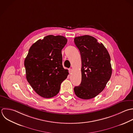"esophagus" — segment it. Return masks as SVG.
I'll return each mask as SVG.
<instances>
[{
  "mask_svg": "<svg viewBox=\"0 0 133 133\" xmlns=\"http://www.w3.org/2000/svg\"><path fill=\"white\" fill-rule=\"evenodd\" d=\"M72 72V69H69V74H71V72Z\"/></svg>",
  "mask_w": 133,
  "mask_h": 133,
  "instance_id": "esophagus-1",
  "label": "esophagus"
}]
</instances>
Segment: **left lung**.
<instances>
[{"label": "left lung", "mask_w": 133, "mask_h": 133, "mask_svg": "<svg viewBox=\"0 0 133 133\" xmlns=\"http://www.w3.org/2000/svg\"><path fill=\"white\" fill-rule=\"evenodd\" d=\"M74 42L81 57L82 80L74 88L77 97L90 99L105 89L112 74L110 55L102 43L94 37L84 35L75 37Z\"/></svg>", "instance_id": "obj_1"}]
</instances>
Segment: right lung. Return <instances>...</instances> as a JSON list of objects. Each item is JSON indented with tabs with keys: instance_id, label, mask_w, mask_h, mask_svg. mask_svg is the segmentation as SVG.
Here are the masks:
<instances>
[{
	"instance_id": "right-lung-1",
	"label": "right lung",
	"mask_w": 133,
	"mask_h": 133,
	"mask_svg": "<svg viewBox=\"0 0 133 133\" xmlns=\"http://www.w3.org/2000/svg\"><path fill=\"white\" fill-rule=\"evenodd\" d=\"M67 42L62 36H46L30 46L25 59L26 79L42 97L49 98L56 95L62 82L69 74L62 65V50Z\"/></svg>"
}]
</instances>
